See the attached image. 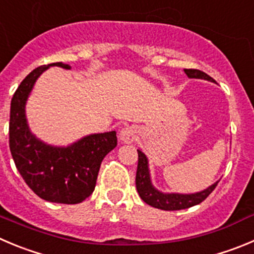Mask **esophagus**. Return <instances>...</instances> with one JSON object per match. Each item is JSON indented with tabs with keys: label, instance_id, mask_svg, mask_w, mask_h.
Here are the masks:
<instances>
[{
	"label": "esophagus",
	"instance_id": "34e87169",
	"mask_svg": "<svg viewBox=\"0 0 254 254\" xmlns=\"http://www.w3.org/2000/svg\"><path fill=\"white\" fill-rule=\"evenodd\" d=\"M138 127H134V125H130V127H124V129H122V131H120V139H122L124 143H132V141L136 140V138H138Z\"/></svg>",
	"mask_w": 254,
	"mask_h": 254
}]
</instances>
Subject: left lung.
Listing matches in <instances>:
<instances>
[{
    "mask_svg": "<svg viewBox=\"0 0 254 254\" xmlns=\"http://www.w3.org/2000/svg\"><path fill=\"white\" fill-rule=\"evenodd\" d=\"M184 72L187 73V76L191 79H204L214 81L209 75L196 68H184ZM135 183H136V190L139 195L146 204L162 210H181L202 203L214 190L218 182L205 190L195 194H164L162 191H158L150 183L146 156L140 150H138V169H136Z\"/></svg>",
    "mask_w": 254,
    "mask_h": 254,
    "instance_id": "1",
    "label": "left lung"
}]
</instances>
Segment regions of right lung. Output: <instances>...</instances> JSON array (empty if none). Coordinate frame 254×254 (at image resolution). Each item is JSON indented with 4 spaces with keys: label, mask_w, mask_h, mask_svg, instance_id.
Returning a JSON list of instances; mask_svg holds the SVG:
<instances>
[{
    "label": "right lung",
    "mask_w": 254,
    "mask_h": 254,
    "mask_svg": "<svg viewBox=\"0 0 254 254\" xmlns=\"http://www.w3.org/2000/svg\"><path fill=\"white\" fill-rule=\"evenodd\" d=\"M50 66L70 68L63 63L36 67L13 94L9 111V150L21 177L36 195L47 202L77 204L94 191L99 169L118 145L115 131L92 134L67 148H54L28 130L25 104L37 77Z\"/></svg>",
    "instance_id": "right-lung-1"
}]
</instances>
